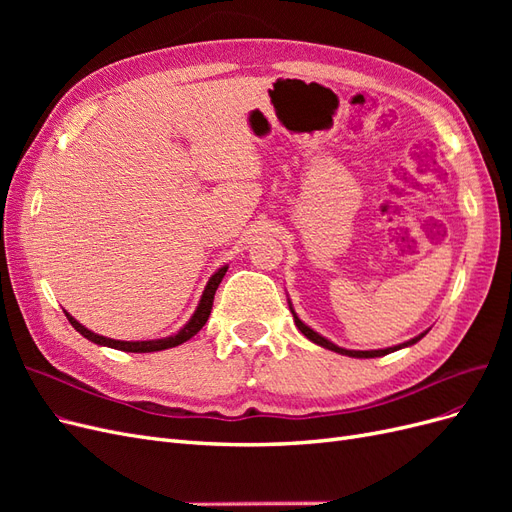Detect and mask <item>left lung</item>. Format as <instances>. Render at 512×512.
Returning <instances> with one entry per match:
<instances>
[{
	"instance_id": "1",
	"label": "left lung",
	"mask_w": 512,
	"mask_h": 512,
	"mask_svg": "<svg viewBox=\"0 0 512 512\" xmlns=\"http://www.w3.org/2000/svg\"><path fill=\"white\" fill-rule=\"evenodd\" d=\"M288 307H290V312H292V318H294V324H297V329L309 339V342H314V344H318V346H322V348H327V350H333V352H337V354H346V356H354V359H374V356H384V354H391V352H395V350H401V348H408V346H414L418 339H423L425 335H427V331L425 333H421V335H416V337H412V339H408V342H404V344H397V346H391V348H380V350H348V348H342V346H337V344H333V342H329L327 337H322L320 333H316L314 329H309L307 324L297 316V312H294L292 309V303H290V299H288Z\"/></svg>"
}]
</instances>
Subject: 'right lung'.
<instances>
[{
	"instance_id": "add662e5",
	"label": "right lung",
	"mask_w": 512,
	"mask_h": 512,
	"mask_svg": "<svg viewBox=\"0 0 512 512\" xmlns=\"http://www.w3.org/2000/svg\"><path fill=\"white\" fill-rule=\"evenodd\" d=\"M226 271H228V265L220 267L218 271H215V273L209 277V282H207L203 294H200V301H198V305H196V309H194L192 318H190L188 322H185L177 333L168 335V337H162V339H147V342H121V339H111V337H104V335H98V333H94V331H89L87 327H83V324H81L79 320L72 318L68 312H66V318L70 320V324H72V327H74L76 331H79L83 337H87L89 342H94V344H98V346L115 348V350H123V352H158V350L175 348V346H179V344H183V342H188L190 337H194L200 329L205 327V322L209 320L211 307H213L215 290H218V286H220V282H222V277L226 275Z\"/></svg>"
}]
</instances>
